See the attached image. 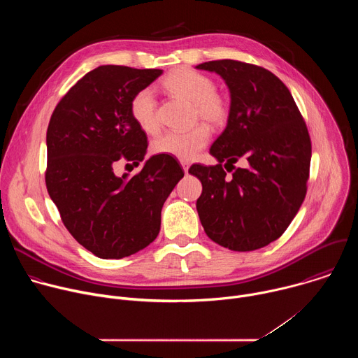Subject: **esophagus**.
Instances as JSON below:
<instances>
[{"label":"esophagus","mask_w":358,"mask_h":358,"mask_svg":"<svg viewBox=\"0 0 358 358\" xmlns=\"http://www.w3.org/2000/svg\"><path fill=\"white\" fill-rule=\"evenodd\" d=\"M181 167L185 173H188V169H189V163L188 162H181Z\"/></svg>","instance_id":"obj_1"}]
</instances>
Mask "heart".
I'll return each mask as SVG.
<instances>
[{"label": "heart", "mask_w": 358, "mask_h": 358, "mask_svg": "<svg viewBox=\"0 0 358 358\" xmlns=\"http://www.w3.org/2000/svg\"><path fill=\"white\" fill-rule=\"evenodd\" d=\"M164 86L177 97H182L195 106V113L210 124L225 123L229 113L228 101L218 94L214 80L196 71L181 68L171 72ZM130 113L134 122L145 133H156L160 129L157 101L150 87L138 90L130 101ZM211 133L206 124H198L189 130H171L152 143V151L182 162L195 159L210 141Z\"/></svg>", "instance_id": "b5f03b06"}]
</instances>
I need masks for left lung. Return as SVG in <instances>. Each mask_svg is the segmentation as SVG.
Returning <instances> with one entry per match:
<instances>
[{
    "label": "left lung",
    "mask_w": 358,
    "mask_h": 358,
    "mask_svg": "<svg viewBox=\"0 0 358 358\" xmlns=\"http://www.w3.org/2000/svg\"><path fill=\"white\" fill-rule=\"evenodd\" d=\"M196 69L218 73L231 94L227 127L210 148L218 164L188 170L202 184L199 221L224 248H264L286 231L304 199L312 159L308 127L289 89L272 72L232 59ZM239 159L245 169L227 176Z\"/></svg>",
    "instance_id": "8db88e82"
}]
</instances>
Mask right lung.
I'll return each instance as SVG.
<instances>
[{"label":"right lung","instance_id":"add662e5","mask_svg":"<svg viewBox=\"0 0 358 358\" xmlns=\"http://www.w3.org/2000/svg\"><path fill=\"white\" fill-rule=\"evenodd\" d=\"M162 73L101 65L78 80L50 116L46 188L66 229L97 258L122 259L155 241L164 202L184 177L166 155L147 159L133 177L113 170L123 159L144 160L147 136L130 101Z\"/></svg>","mask_w":358,"mask_h":358}]
</instances>
